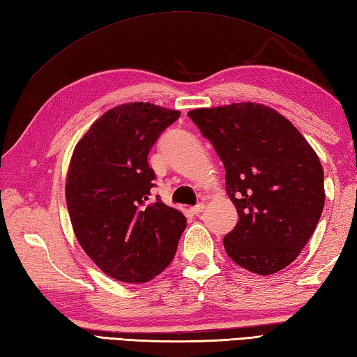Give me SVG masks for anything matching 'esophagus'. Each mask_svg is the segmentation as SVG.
<instances>
[{
  "mask_svg": "<svg viewBox=\"0 0 357 357\" xmlns=\"http://www.w3.org/2000/svg\"><path fill=\"white\" fill-rule=\"evenodd\" d=\"M204 207H206L204 202H199V204H197V206L190 208V212H192L193 215H199L202 211H204Z\"/></svg>",
  "mask_w": 357,
  "mask_h": 357,
  "instance_id": "1",
  "label": "esophagus"
}]
</instances>
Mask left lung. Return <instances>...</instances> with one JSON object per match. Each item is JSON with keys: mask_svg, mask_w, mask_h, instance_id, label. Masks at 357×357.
Wrapping results in <instances>:
<instances>
[{"mask_svg": "<svg viewBox=\"0 0 357 357\" xmlns=\"http://www.w3.org/2000/svg\"><path fill=\"white\" fill-rule=\"evenodd\" d=\"M226 169L238 222L222 243L258 275L296 260L325 204L324 169L308 141L274 108L254 102L188 111Z\"/></svg>", "mask_w": 357, "mask_h": 357, "instance_id": "left-lung-1", "label": "left lung"}]
</instances>
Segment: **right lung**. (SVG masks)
<instances>
[{
	"label": "right lung",
	"instance_id": "add662e5",
	"mask_svg": "<svg viewBox=\"0 0 357 357\" xmlns=\"http://www.w3.org/2000/svg\"><path fill=\"white\" fill-rule=\"evenodd\" d=\"M181 111L131 102L108 109L75 145L66 204L77 241L105 274L146 283L176 254L187 220L150 199L149 151Z\"/></svg>",
	"mask_w": 357,
	"mask_h": 357
}]
</instances>
